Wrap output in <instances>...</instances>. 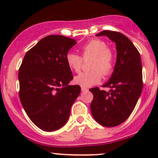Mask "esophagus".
Here are the masks:
<instances>
[{
  "mask_svg": "<svg viewBox=\"0 0 158 158\" xmlns=\"http://www.w3.org/2000/svg\"><path fill=\"white\" fill-rule=\"evenodd\" d=\"M81 90H82V92H87V91H89V89L87 88H85V87H82Z\"/></svg>",
  "mask_w": 158,
  "mask_h": 158,
  "instance_id": "obj_1",
  "label": "esophagus"
}]
</instances>
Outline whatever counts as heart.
<instances>
[{"label":"heart","instance_id":"1","mask_svg":"<svg viewBox=\"0 0 158 158\" xmlns=\"http://www.w3.org/2000/svg\"><path fill=\"white\" fill-rule=\"evenodd\" d=\"M83 58L92 56L90 69L89 72H84L74 78V82L82 87H91L101 82L105 76H109L114 70V56L113 52L108 48L106 42L98 39L91 40L81 48ZM66 64L73 71L79 72L82 64L80 56L73 52H69L66 56Z\"/></svg>","mask_w":158,"mask_h":158}]
</instances>
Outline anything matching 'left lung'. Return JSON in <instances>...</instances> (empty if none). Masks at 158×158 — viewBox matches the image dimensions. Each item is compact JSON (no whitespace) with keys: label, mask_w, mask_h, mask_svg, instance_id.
<instances>
[{"label":"left lung","mask_w":158,"mask_h":158,"mask_svg":"<svg viewBox=\"0 0 158 158\" xmlns=\"http://www.w3.org/2000/svg\"><path fill=\"white\" fill-rule=\"evenodd\" d=\"M97 36H106L114 42L117 59L109 80L102 85L89 89L93 94L91 111L94 119L105 127L123 123L136 106L143 88L142 65L139 52L131 41L119 32L103 30Z\"/></svg>","instance_id":"obj_1"}]
</instances>
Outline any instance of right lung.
<instances>
[{
	"instance_id": "1",
	"label": "right lung",
	"mask_w": 158,
	"mask_h": 158,
	"mask_svg": "<svg viewBox=\"0 0 158 158\" xmlns=\"http://www.w3.org/2000/svg\"><path fill=\"white\" fill-rule=\"evenodd\" d=\"M75 44L74 39L62 35L46 36L27 52L19 69L22 106L33 123L46 131L67 122L81 92L79 85H68L73 76L66 56Z\"/></svg>"
}]
</instances>
